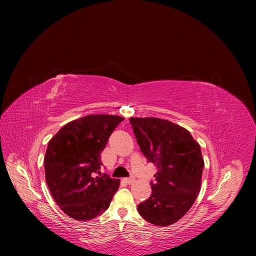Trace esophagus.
<instances>
[{
    "label": "esophagus",
    "mask_w": 256,
    "mask_h": 256,
    "mask_svg": "<svg viewBox=\"0 0 256 256\" xmlns=\"http://www.w3.org/2000/svg\"><path fill=\"white\" fill-rule=\"evenodd\" d=\"M125 182L128 184H131L134 182V177H129V178H125Z\"/></svg>",
    "instance_id": "obj_1"
}]
</instances>
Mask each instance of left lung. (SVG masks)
Masks as SVG:
<instances>
[{"mask_svg":"<svg viewBox=\"0 0 256 256\" xmlns=\"http://www.w3.org/2000/svg\"><path fill=\"white\" fill-rule=\"evenodd\" d=\"M147 161L157 166L148 200L138 205L143 218L168 226L188 212L202 184L204 159L200 144L184 127L168 120L130 118Z\"/></svg>","mask_w":256,"mask_h":256,"instance_id":"obj_1","label":"left lung"}]
</instances>
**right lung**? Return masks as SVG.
I'll return each instance as SVG.
<instances>
[{"label": "right lung", "mask_w": 256, "mask_h": 256, "mask_svg": "<svg viewBox=\"0 0 256 256\" xmlns=\"http://www.w3.org/2000/svg\"><path fill=\"white\" fill-rule=\"evenodd\" d=\"M122 120L118 115H86L66 124L49 141L44 160L46 182L54 200L70 218L92 220L110 206L120 182L100 175V154Z\"/></svg>", "instance_id": "add662e5"}]
</instances>
